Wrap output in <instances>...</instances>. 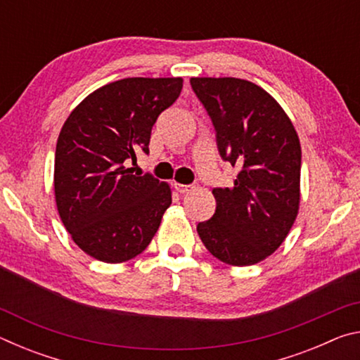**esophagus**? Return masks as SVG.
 Here are the masks:
<instances>
[{
    "label": "esophagus",
    "instance_id": "obj_1",
    "mask_svg": "<svg viewBox=\"0 0 360 360\" xmlns=\"http://www.w3.org/2000/svg\"><path fill=\"white\" fill-rule=\"evenodd\" d=\"M174 188H176V191H178L179 193H187V192L192 191L193 186H186V184H179V182H174Z\"/></svg>",
    "mask_w": 360,
    "mask_h": 360
}]
</instances>
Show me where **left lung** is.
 <instances>
[{"instance_id": "1", "label": "left lung", "mask_w": 360, "mask_h": 360, "mask_svg": "<svg viewBox=\"0 0 360 360\" xmlns=\"http://www.w3.org/2000/svg\"><path fill=\"white\" fill-rule=\"evenodd\" d=\"M216 129L219 154L238 167L231 187L212 188L216 212L197 231L224 264L248 266L283 245L300 205V139L273 96L245 79L192 77Z\"/></svg>"}]
</instances>
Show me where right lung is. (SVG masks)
Returning <instances> with one entry per match:
<instances>
[{
    "instance_id": "right-lung-1",
    "label": "right lung",
    "mask_w": 360,
    "mask_h": 360,
    "mask_svg": "<svg viewBox=\"0 0 360 360\" xmlns=\"http://www.w3.org/2000/svg\"><path fill=\"white\" fill-rule=\"evenodd\" d=\"M181 77H127L103 85L72 109L56 149L60 219L85 254L120 264L141 254L172 205V188L125 162L148 154L162 111L178 100Z\"/></svg>"
}]
</instances>
